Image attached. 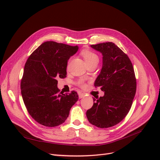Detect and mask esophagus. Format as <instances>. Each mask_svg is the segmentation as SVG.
<instances>
[{"mask_svg":"<svg viewBox=\"0 0 160 160\" xmlns=\"http://www.w3.org/2000/svg\"><path fill=\"white\" fill-rule=\"evenodd\" d=\"M78 96H79V98H82L85 97V94L82 93V92H80V93L78 94Z\"/></svg>","mask_w":160,"mask_h":160,"instance_id":"esophagus-1","label":"esophagus"}]
</instances>
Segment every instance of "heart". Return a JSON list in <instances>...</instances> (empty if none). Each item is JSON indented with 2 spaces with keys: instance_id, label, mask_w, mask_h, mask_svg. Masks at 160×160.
I'll return each instance as SVG.
<instances>
[{
  "instance_id": "obj_1",
  "label": "heart",
  "mask_w": 160,
  "mask_h": 160,
  "mask_svg": "<svg viewBox=\"0 0 160 160\" xmlns=\"http://www.w3.org/2000/svg\"><path fill=\"white\" fill-rule=\"evenodd\" d=\"M82 55L83 56V58L86 62V64H90L91 62H98L99 58L96 54L94 52H92V51L85 50L82 52ZM79 86L81 88H85L86 86V84L83 81H80L79 82Z\"/></svg>"
}]
</instances>
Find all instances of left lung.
I'll list each match as a JSON object with an SVG mask.
<instances>
[{"instance_id": "8db88e82", "label": "left lung", "mask_w": 160, "mask_h": 160, "mask_svg": "<svg viewBox=\"0 0 160 160\" xmlns=\"http://www.w3.org/2000/svg\"><path fill=\"white\" fill-rule=\"evenodd\" d=\"M102 54L101 72L94 82L104 96L93 98L94 104L86 112L92 125L100 128L112 127L128 114L136 92V79L132 62L113 42L91 45Z\"/></svg>"}]
</instances>
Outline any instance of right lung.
<instances>
[{
	"label": "right lung",
	"instance_id": "1",
	"mask_svg": "<svg viewBox=\"0 0 160 160\" xmlns=\"http://www.w3.org/2000/svg\"><path fill=\"white\" fill-rule=\"evenodd\" d=\"M78 50V46L47 41L26 62L20 82L21 94L29 114L40 124L47 127L62 124L78 101L77 92L63 94L57 87V80L66 77L68 60Z\"/></svg>",
	"mask_w": 160,
	"mask_h": 160
}]
</instances>
